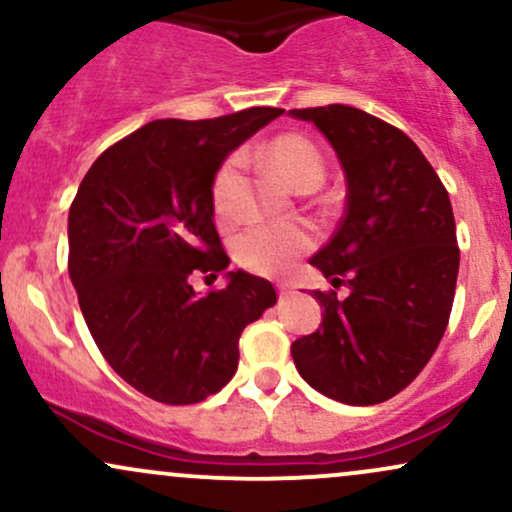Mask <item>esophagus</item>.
I'll return each mask as SVG.
<instances>
[{
    "instance_id": "34e87169",
    "label": "esophagus",
    "mask_w": 512,
    "mask_h": 512,
    "mask_svg": "<svg viewBox=\"0 0 512 512\" xmlns=\"http://www.w3.org/2000/svg\"><path fill=\"white\" fill-rule=\"evenodd\" d=\"M291 293V286L289 284H279V296L286 298Z\"/></svg>"
}]
</instances>
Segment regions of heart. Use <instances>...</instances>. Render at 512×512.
Masks as SVG:
<instances>
[{
  "mask_svg": "<svg viewBox=\"0 0 512 512\" xmlns=\"http://www.w3.org/2000/svg\"><path fill=\"white\" fill-rule=\"evenodd\" d=\"M262 158L296 190L317 187L325 178L322 151L305 134H279L262 146ZM236 180L238 158L231 156L221 163L211 182V207L221 221H231L236 216ZM313 243V233L301 223H262L248 228L238 238L236 257L250 272L276 276L289 272L291 264L313 248Z\"/></svg>",
  "mask_w": 512,
  "mask_h": 512,
  "instance_id": "1",
  "label": "heart"
}]
</instances>
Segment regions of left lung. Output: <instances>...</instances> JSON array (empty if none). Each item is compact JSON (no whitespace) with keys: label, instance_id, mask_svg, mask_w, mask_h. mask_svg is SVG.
<instances>
[{"label":"left lung","instance_id":"left-lung-1","mask_svg":"<svg viewBox=\"0 0 512 512\" xmlns=\"http://www.w3.org/2000/svg\"><path fill=\"white\" fill-rule=\"evenodd\" d=\"M334 146L346 209L310 260L350 293L313 291L320 330L291 344L310 387L344 404H380L431 361L448 327L460 248L448 190L402 129L351 105L291 110Z\"/></svg>","mask_w":512,"mask_h":512}]
</instances>
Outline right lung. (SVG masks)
I'll return each mask as SVG.
<instances>
[{
  "label": "right lung",
  "instance_id": "right-lung-1",
  "mask_svg": "<svg viewBox=\"0 0 512 512\" xmlns=\"http://www.w3.org/2000/svg\"><path fill=\"white\" fill-rule=\"evenodd\" d=\"M281 108L214 120H154L105 149L69 209V276L105 361L163 404H197L238 370V339L276 303L267 279L228 272L211 182L236 146Z\"/></svg>",
  "mask_w": 512,
  "mask_h": 512
}]
</instances>
